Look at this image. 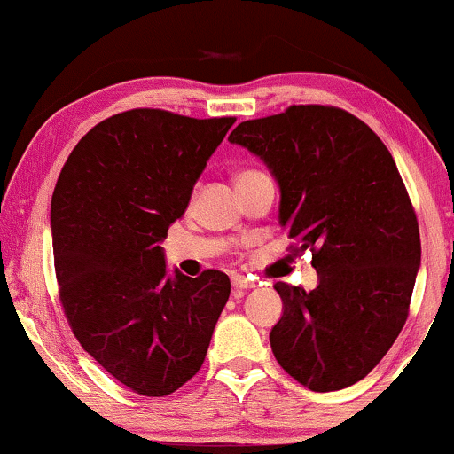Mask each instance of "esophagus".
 I'll use <instances>...</instances> for the list:
<instances>
[{
  "instance_id": "esophagus-1",
  "label": "esophagus",
  "mask_w": 454,
  "mask_h": 454,
  "mask_svg": "<svg viewBox=\"0 0 454 454\" xmlns=\"http://www.w3.org/2000/svg\"><path fill=\"white\" fill-rule=\"evenodd\" d=\"M231 284H233V290H236V293H242V290L254 286L253 279H248L246 276H233Z\"/></svg>"
}]
</instances>
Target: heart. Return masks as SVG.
I'll list each match as a JSON object with an SVG mask.
<instances>
[{"label": "heart", "instance_id": "1", "mask_svg": "<svg viewBox=\"0 0 454 454\" xmlns=\"http://www.w3.org/2000/svg\"><path fill=\"white\" fill-rule=\"evenodd\" d=\"M244 175H253V172H242V175H239V176H244ZM239 176H238V178H239Z\"/></svg>", "mask_w": 454, "mask_h": 454}]
</instances>
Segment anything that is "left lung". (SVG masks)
<instances>
[{
  "label": "left lung",
  "instance_id": "obj_1",
  "mask_svg": "<svg viewBox=\"0 0 454 454\" xmlns=\"http://www.w3.org/2000/svg\"><path fill=\"white\" fill-rule=\"evenodd\" d=\"M279 184V225L293 254L311 250L317 286L276 282L284 313L270 343L279 366L311 391L366 377L398 339L421 265L411 198L389 149L339 107L293 105L229 134Z\"/></svg>",
  "mask_w": 454,
  "mask_h": 454
}]
</instances>
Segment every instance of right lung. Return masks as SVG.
<instances>
[{"label":"right lung","mask_w":454,"mask_h":454,"mask_svg":"<svg viewBox=\"0 0 454 454\" xmlns=\"http://www.w3.org/2000/svg\"><path fill=\"white\" fill-rule=\"evenodd\" d=\"M236 117L132 109L92 128L52 195L59 294L83 349L134 394L161 398L204 364L231 282L168 276V227Z\"/></svg>","instance_id":"right-lung-1"}]
</instances>
